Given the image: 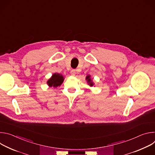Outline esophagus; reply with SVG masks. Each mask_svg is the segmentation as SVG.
Returning a JSON list of instances; mask_svg holds the SVG:
<instances>
[{
    "mask_svg": "<svg viewBox=\"0 0 155 155\" xmlns=\"http://www.w3.org/2000/svg\"><path fill=\"white\" fill-rule=\"evenodd\" d=\"M75 74H76V71H75V69H72V70L71 71V74L72 75L74 76V75H75Z\"/></svg>",
    "mask_w": 155,
    "mask_h": 155,
    "instance_id": "34e87169",
    "label": "esophagus"
}]
</instances>
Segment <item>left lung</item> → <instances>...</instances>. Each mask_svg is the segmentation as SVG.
I'll return each mask as SVG.
<instances>
[{
    "mask_svg": "<svg viewBox=\"0 0 155 155\" xmlns=\"http://www.w3.org/2000/svg\"><path fill=\"white\" fill-rule=\"evenodd\" d=\"M86 80L87 81V82H88V84H90V86H93V83L92 82V80H91V78H90V75H87L86 77Z\"/></svg>",
    "mask_w": 155,
    "mask_h": 155,
    "instance_id": "left-lung-1",
    "label": "left lung"
}]
</instances>
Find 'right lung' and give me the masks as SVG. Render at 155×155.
I'll return each mask as SVG.
<instances>
[{"label":"right lung","mask_w":155,"mask_h":155,"mask_svg":"<svg viewBox=\"0 0 155 155\" xmlns=\"http://www.w3.org/2000/svg\"><path fill=\"white\" fill-rule=\"evenodd\" d=\"M63 81L64 78L62 75H60L59 74H54L50 78V79L48 80L47 83L50 87H57L58 86H60L62 83Z\"/></svg>","instance_id":"add662e5"}]
</instances>
